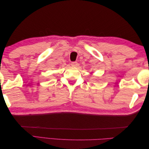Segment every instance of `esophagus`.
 Instances as JSON below:
<instances>
[{"label":"esophagus","mask_w":149,"mask_h":149,"mask_svg":"<svg viewBox=\"0 0 149 149\" xmlns=\"http://www.w3.org/2000/svg\"><path fill=\"white\" fill-rule=\"evenodd\" d=\"M71 65L73 66H76L78 65V62L77 61H73V62H71Z\"/></svg>","instance_id":"obj_1"}]
</instances>
